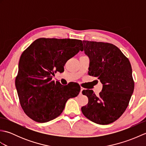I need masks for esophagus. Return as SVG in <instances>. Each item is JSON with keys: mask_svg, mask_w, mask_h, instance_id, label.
I'll use <instances>...</instances> for the list:
<instances>
[{"mask_svg": "<svg viewBox=\"0 0 146 146\" xmlns=\"http://www.w3.org/2000/svg\"><path fill=\"white\" fill-rule=\"evenodd\" d=\"M83 90V88H81V90H80V95H82V92Z\"/></svg>", "mask_w": 146, "mask_h": 146, "instance_id": "esophagus-1", "label": "esophagus"}]
</instances>
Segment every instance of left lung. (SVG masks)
Listing matches in <instances>:
<instances>
[{
  "label": "left lung",
  "instance_id": "left-lung-1",
  "mask_svg": "<svg viewBox=\"0 0 146 146\" xmlns=\"http://www.w3.org/2000/svg\"><path fill=\"white\" fill-rule=\"evenodd\" d=\"M90 59L88 75L100 80L102 90L97 96L85 90L88 103L82 107L83 115L98 124L107 125L117 120L127 107L134 89L130 61L117 46L107 42L83 41Z\"/></svg>",
  "mask_w": 146,
  "mask_h": 146
}]
</instances>
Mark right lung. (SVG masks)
I'll use <instances>...</instances> for the list:
<instances>
[{
	"label": "right lung",
	"instance_id": "1",
	"mask_svg": "<svg viewBox=\"0 0 146 146\" xmlns=\"http://www.w3.org/2000/svg\"><path fill=\"white\" fill-rule=\"evenodd\" d=\"M81 40L39 38L21 54L15 87L21 107L31 119L44 123L58 117L70 98L80 88L52 81L54 73L64 71L66 61L81 50Z\"/></svg>",
	"mask_w": 146,
	"mask_h": 146
}]
</instances>
